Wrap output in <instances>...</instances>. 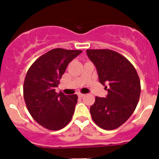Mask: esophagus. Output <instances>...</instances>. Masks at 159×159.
<instances>
[{
    "label": "esophagus",
    "mask_w": 159,
    "mask_h": 159,
    "mask_svg": "<svg viewBox=\"0 0 159 159\" xmlns=\"http://www.w3.org/2000/svg\"><path fill=\"white\" fill-rule=\"evenodd\" d=\"M84 96V93H78V97H79V98H83Z\"/></svg>",
    "instance_id": "1"
}]
</instances>
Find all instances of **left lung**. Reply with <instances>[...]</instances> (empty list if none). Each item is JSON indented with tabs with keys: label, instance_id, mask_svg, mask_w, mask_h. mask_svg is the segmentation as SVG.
I'll return each instance as SVG.
<instances>
[{
	"label": "left lung",
	"instance_id": "left-lung-1",
	"mask_svg": "<svg viewBox=\"0 0 159 159\" xmlns=\"http://www.w3.org/2000/svg\"><path fill=\"white\" fill-rule=\"evenodd\" d=\"M86 52L96 67L99 81L108 92L106 98L96 97L90 108L91 116L99 127L115 129L136 109L141 92L139 78L130 61L116 52L87 49Z\"/></svg>",
	"mask_w": 159,
	"mask_h": 159
}]
</instances>
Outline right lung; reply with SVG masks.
<instances>
[{
  "label": "right lung",
  "mask_w": 159,
  "mask_h": 159,
  "mask_svg": "<svg viewBox=\"0 0 159 159\" xmlns=\"http://www.w3.org/2000/svg\"><path fill=\"white\" fill-rule=\"evenodd\" d=\"M81 50L52 49L34 61L26 73L23 98L32 117L50 130L64 128L71 121L78 102L76 94L56 93L66 69Z\"/></svg>",
  "instance_id": "obj_1"
}]
</instances>
